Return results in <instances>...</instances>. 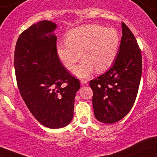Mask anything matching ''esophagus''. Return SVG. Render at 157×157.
<instances>
[{"mask_svg": "<svg viewBox=\"0 0 157 157\" xmlns=\"http://www.w3.org/2000/svg\"><path fill=\"white\" fill-rule=\"evenodd\" d=\"M88 80H86V79H81L80 80V84L81 86H85V85L87 84Z\"/></svg>", "mask_w": 157, "mask_h": 157, "instance_id": "34e87169", "label": "esophagus"}]
</instances>
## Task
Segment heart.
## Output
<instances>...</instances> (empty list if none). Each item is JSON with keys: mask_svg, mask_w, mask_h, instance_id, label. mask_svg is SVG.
Segmentation results:
<instances>
[{"mask_svg": "<svg viewBox=\"0 0 157 157\" xmlns=\"http://www.w3.org/2000/svg\"><path fill=\"white\" fill-rule=\"evenodd\" d=\"M120 45V36L115 29L85 24L69 30L66 41L58 43L56 51L68 70L75 67L82 55L83 60L74 73L79 77H86L91 75L94 68L98 72L109 69L116 60Z\"/></svg>", "mask_w": 157, "mask_h": 157, "instance_id": "b5f03b06", "label": "heart"}]
</instances>
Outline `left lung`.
I'll return each instance as SVG.
<instances>
[{
  "label": "left lung",
  "instance_id": "obj_1",
  "mask_svg": "<svg viewBox=\"0 0 157 157\" xmlns=\"http://www.w3.org/2000/svg\"><path fill=\"white\" fill-rule=\"evenodd\" d=\"M122 36L116 60L109 71L89 82L94 116L111 124L131 111L142 76V54L134 34L122 23Z\"/></svg>",
  "mask_w": 157,
  "mask_h": 157
}]
</instances>
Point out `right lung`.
<instances>
[{"label":"right lung","instance_id":"1","mask_svg":"<svg viewBox=\"0 0 157 157\" xmlns=\"http://www.w3.org/2000/svg\"><path fill=\"white\" fill-rule=\"evenodd\" d=\"M57 25L40 21L23 31L16 43L14 64L23 100L40 123L49 128L67 125L73 118L80 81L62 66L56 51Z\"/></svg>","mask_w":157,"mask_h":157}]
</instances>
